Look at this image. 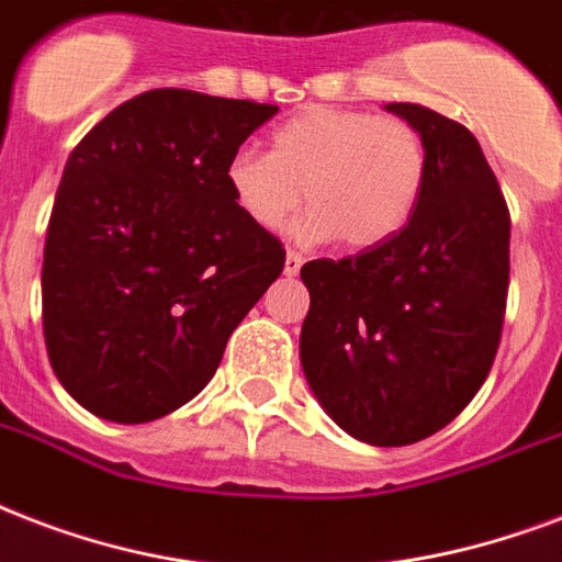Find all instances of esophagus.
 <instances>
[{
    "label": "esophagus",
    "instance_id": "34e87169",
    "mask_svg": "<svg viewBox=\"0 0 562 562\" xmlns=\"http://www.w3.org/2000/svg\"><path fill=\"white\" fill-rule=\"evenodd\" d=\"M304 258L299 255V251H286V258H284V276H295L299 269H302Z\"/></svg>",
    "mask_w": 562,
    "mask_h": 562
}]
</instances>
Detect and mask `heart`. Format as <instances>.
Masks as SVG:
<instances>
[{
  "instance_id": "heart-1",
  "label": "heart",
  "mask_w": 562,
  "mask_h": 562,
  "mask_svg": "<svg viewBox=\"0 0 562 562\" xmlns=\"http://www.w3.org/2000/svg\"><path fill=\"white\" fill-rule=\"evenodd\" d=\"M232 204L258 232H276L302 202L295 234L372 251L411 225L428 181V149L402 116L311 104L269 137V155L237 149L222 169Z\"/></svg>"
}]
</instances>
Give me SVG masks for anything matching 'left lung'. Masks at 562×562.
<instances>
[{
    "label": "left lung",
    "instance_id": "obj_1",
    "mask_svg": "<svg viewBox=\"0 0 562 562\" xmlns=\"http://www.w3.org/2000/svg\"><path fill=\"white\" fill-rule=\"evenodd\" d=\"M425 140L428 181L395 240L311 260L299 358L316 402L369 446H411L467 407L502 340L510 213L481 143L425 104L390 102Z\"/></svg>",
    "mask_w": 562,
    "mask_h": 562
}]
</instances>
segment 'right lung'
<instances>
[{
	"label": "right lung",
	"mask_w": 562,
	"mask_h": 562,
	"mask_svg": "<svg viewBox=\"0 0 562 562\" xmlns=\"http://www.w3.org/2000/svg\"><path fill=\"white\" fill-rule=\"evenodd\" d=\"M276 104L149 90L67 158L43 249L52 369L99 419L140 425L204 390L225 342L284 269L222 169Z\"/></svg>",
	"instance_id": "add662e5"
}]
</instances>
